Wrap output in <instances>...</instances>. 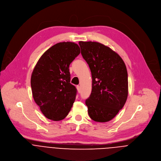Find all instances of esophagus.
Returning a JSON list of instances; mask_svg holds the SVG:
<instances>
[{
    "instance_id": "34e87169",
    "label": "esophagus",
    "mask_w": 161,
    "mask_h": 161,
    "mask_svg": "<svg viewBox=\"0 0 161 161\" xmlns=\"http://www.w3.org/2000/svg\"><path fill=\"white\" fill-rule=\"evenodd\" d=\"M76 88H77V90H78V92H80V86H79V85H77L76 86Z\"/></svg>"
}]
</instances>
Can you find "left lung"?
I'll return each instance as SVG.
<instances>
[{
	"label": "left lung",
	"instance_id": "8db88e82",
	"mask_svg": "<svg viewBox=\"0 0 161 161\" xmlns=\"http://www.w3.org/2000/svg\"><path fill=\"white\" fill-rule=\"evenodd\" d=\"M79 45L92 76V93L85 101L88 115L95 122H108L127 99L126 66L117 53L100 42L80 41Z\"/></svg>",
	"mask_w": 161,
	"mask_h": 161
}]
</instances>
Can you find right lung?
<instances>
[{"instance_id":"add662e5","label":"right lung","mask_w":161,"mask_h":161,"mask_svg":"<svg viewBox=\"0 0 161 161\" xmlns=\"http://www.w3.org/2000/svg\"><path fill=\"white\" fill-rule=\"evenodd\" d=\"M80 53V47L75 42L57 43L41 56L33 69V98L48 119H64L75 102L77 90L70 83L69 67Z\"/></svg>"}]
</instances>
